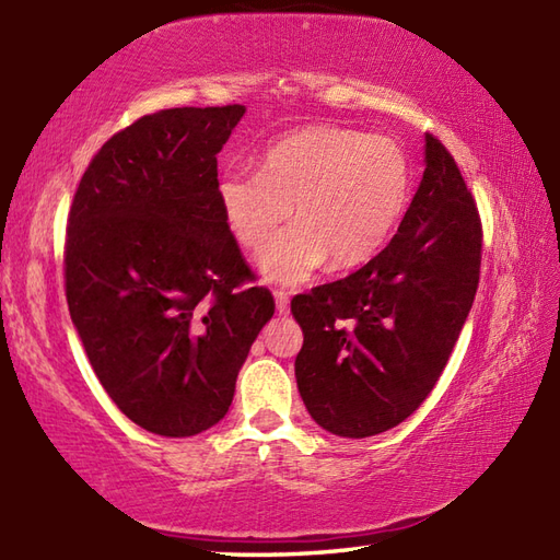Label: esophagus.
<instances>
[{"label":"esophagus","mask_w":560,"mask_h":560,"mask_svg":"<svg viewBox=\"0 0 560 560\" xmlns=\"http://www.w3.org/2000/svg\"><path fill=\"white\" fill-rule=\"evenodd\" d=\"M273 301H277L279 315H289V293L287 291H273Z\"/></svg>","instance_id":"esophagus-1"}]
</instances>
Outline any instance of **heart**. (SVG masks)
I'll return each mask as SVG.
<instances>
[{"label":"heart","instance_id":"1","mask_svg":"<svg viewBox=\"0 0 560 560\" xmlns=\"http://www.w3.org/2000/svg\"><path fill=\"white\" fill-rule=\"evenodd\" d=\"M413 171L407 151L389 137L317 125L271 144L259 171L229 165L217 201L231 235L259 249L294 205L296 223L257 257V271L279 287H295L329 259L349 269L383 249L409 207Z\"/></svg>","mask_w":560,"mask_h":560}]
</instances>
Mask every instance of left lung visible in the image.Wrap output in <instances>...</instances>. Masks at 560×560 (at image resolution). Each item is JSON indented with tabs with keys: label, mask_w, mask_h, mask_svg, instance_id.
<instances>
[{
	"label": "left lung",
	"mask_w": 560,
	"mask_h": 560,
	"mask_svg": "<svg viewBox=\"0 0 560 560\" xmlns=\"http://www.w3.org/2000/svg\"><path fill=\"white\" fill-rule=\"evenodd\" d=\"M481 221L450 151L425 135V171L397 235L347 279L295 295V383L317 425L385 433L421 407L467 323Z\"/></svg>",
	"instance_id": "8db88e82"
}]
</instances>
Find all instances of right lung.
I'll use <instances>...</instances> for the list:
<instances>
[{
	"instance_id": "1",
	"label": "right lung",
	"mask_w": 560,
	"mask_h": 560,
	"mask_svg": "<svg viewBox=\"0 0 560 560\" xmlns=\"http://www.w3.org/2000/svg\"><path fill=\"white\" fill-rule=\"evenodd\" d=\"M245 105L139 117L89 163L67 219L69 315L129 421L197 435L229 411L273 299L217 201V153Z\"/></svg>"
}]
</instances>
